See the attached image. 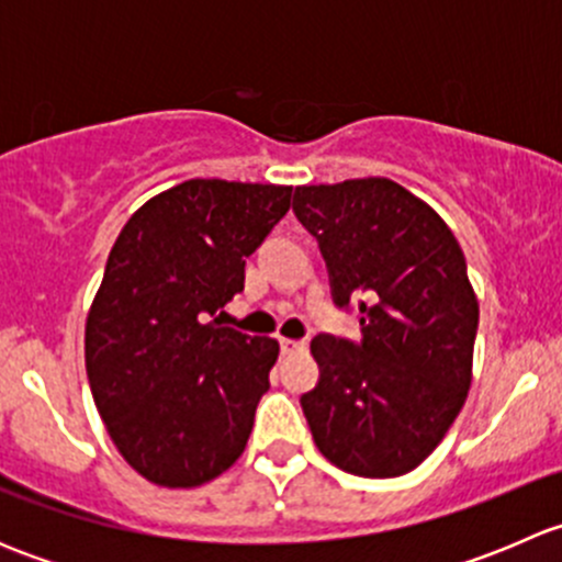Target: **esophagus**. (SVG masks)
I'll list each match as a JSON object with an SVG mask.
<instances>
[{
    "label": "esophagus",
    "mask_w": 562,
    "mask_h": 562,
    "mask_svg": "<svg viewBox=\"0 0 562 562\" xmlns=\"http://www.w3.org/2000/svg\"><path fill=\"white\" fill-rule=\"evenodd\" d=\"M280 350L282 356H293V353H302L304 350V342H296V339H280Z\"/></svg>",
    "instance_id": "34e87169"
}]
</instances>
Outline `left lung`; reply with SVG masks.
I'll return each instance as SVG.
<instances>
[{"label":"left lung","instance_id":"obj_1","mask_svg":"<svg viewBox=\"0 0 562 562\" xmlns=\"http://www.w3.org/2000/svg\"><path fill=\"white\" fill-rule=\"evenodd\" d=\"M334 302H359L361 342L317 334L321 381L302 396L313 440L339 470L396 479L424 462L473 381L479 299L438 212L383 176L296 187Z\"/></svg>","mask_w":562,"mask_h":562}]
</instances>
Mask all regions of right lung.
Returning <instances> with one entry per match:
<instances>
[{"mask_svg":"<svg viewBox=\"0 0 562 562\" xmlns=\"http://www.w3.org/2000/svg\"><path fill=\"white\" fill-rule=\"evenodd\" d=\"M291 192L181 181L113 241L87 315V375L113 446L151 484L201 486L245 451L280 345L209 317L245 291V258L285 217Z\"/></svg>","mask_w":562,"mask_h":562,"instance_id":"add662e5","label":"right lung"}]
</instances>
